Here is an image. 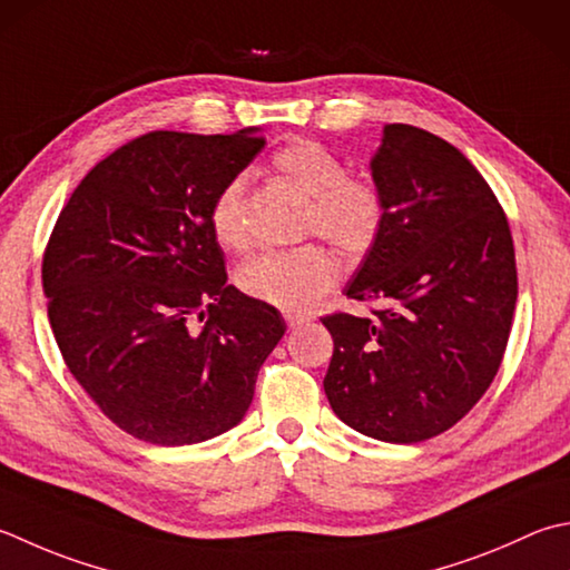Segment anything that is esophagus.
<instances>
[{
	"label": "esophagus",
	"instance_id": "esophagus-1",
	"mask_svg": "<svg viewBox=\"0 0 570 570\" xmlns=\"http://www.w3.org/2000/svg\"><path fill=\"white\" fill-rule=\"evenodd\" d=\"M284 318H286V326L288 328H301V326H304V323H308L311 318L308 316H301V314H292V311H288V314H284Z\"/></svg>",
	"mask_w": 570,
	"mask_h": 570
}]
</instances>
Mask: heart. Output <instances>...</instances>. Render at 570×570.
<instances>
[{"label": "heart", "mask_w": 570, "mask_h": 570, "mask_svg": "<svg viewBox=\"0 0 570 570\" xmlns=\"http://www.w3.org/2000/svg\"><path fill=\"white\" fill-rule=\"evenodd\" d=\"M269 167L276 177L308 197L306 234H321L345 259H361L375 247L385 225V195L371 177L348 175L336 153L308 138H296L278 148ZM209 229L222 249L244 252L249 247L242 177H234L212 199ZM338 278L341 266L333 252L318 242H308L254 256L239 266L237 286L264 304L304 311L326 296Z\"/></svg>", "instance_id": "heart-1"}]
</instances>
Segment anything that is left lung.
<instances>
[{
	"label": "left lung",
	"mask_w": 570,
	"mask_h": 570,
	"mask_svg": "<svg viewBox=\"0 0 570 570\" xmlns=\"http://www.w3.org/2000/svg\"><path fill=\"white\" fill-rule=\"evenodd\" d=\"M385 225L345 296L367 316L331 314L323 390L345 425L412 444L456 425L504 358L519 282L504 209L464 155L390 122L371 160Z\"/></svg>",
	"instance_id": "left-lung-1"
}]
</instances>
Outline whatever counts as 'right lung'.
I'll use <instances>...</instances> for the list:
<instances>
[{"instance_id": "add662e5", "label": "right lung", "mask_w": 570, "mask_h": 570, "mask_svg": "<svg viewBox=\"0 0 570 570\" xmlns=\"http://www.w3.org/2000/svg\"><path fill=\"white\" fill-rule=\"evenodd\" d=\"M264 138L153 130L100 160L56 219L41 282L63 363L142 442L180 448L242 422L286 323L227 284L212 199Z\"/></svg>"}]
</instances>
